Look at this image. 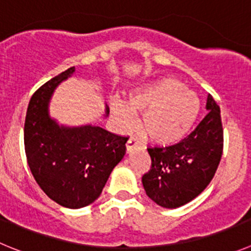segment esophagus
Segmentation results:
<instances>
[{"label": "esophagus", "instance_id": "34e87169", "mask_svg": "<svg viewBox=\"0 0 251 251\" xmlns=\"http://www.w3.org/2000/svg\"><path fill=\"white\" fill-rule=\"evenodd\" d=\"M137 145H139V141H137L135 137H130V139L127 140V142H126V151L130 152V151L134 150Z\"/></svg>", "mask_w": 251, "mask_h": 251}]
</instances>
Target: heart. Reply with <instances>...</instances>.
Masks as SVG:
<instances>
[{
    "label": "heart",
    "mask_w": 251,
    "mask_h": 251,
    "mask_svg": "<svg viewBox=\"0 0 251 251\" xmlns=\"http://www.w3.org/2000/svg\"><path fill=\"white\" fill-rule=\"evenodd\" d=\"M110 110L123 128L132 127L135 114H142V134L153 144L168 146L181 141L190 131L200 111V101L179 80L162 77L128 92L125 102L111 99Z\"/></svg>",
    "instance_id": "obj_1"
}]
</instances>
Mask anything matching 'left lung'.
Wrapping results in <instances>:
<instances>
[{
    "label": "left lung",
    "mask_w": 251,
    "mask_h": 251,
    "mask_svg": "<svg viewBox=\"0 0 251 251\" xmlns=\"http://www.w3.org/2000/svg\"><path fill=\"white\" fill-rule=\"evenodd\" d=\"M206 116L187 137L173 146L149 148L151 169L142 176L146 195L166 209L190 202L213 180L223 155L220 107L207 95Z\"/></svg>",
    "instance_id": "left-lung-1"
}]
</instances>
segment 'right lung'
<instances>
[{
	"mask_svg": "<svg viewBox=\"0 0 251 251\" xmlns=\"http://www.w3.org/2000/svg\"><path fill=\"white\" fill-rule=\"evenodd\" d=\"M75 71L70 67L32 95L24 131L27 162L36 182L50 199L69 209L87 206L101 195L127 141L100 126H65L51 117L50 101L56 87ZM109 112L106 105L103 116Z\"/></svg>",
	"mask_w": 251,
	"mask_h": 251,
	"instance_id": "right-lung-1",
	"label": "right lung"
}]
</instances>
